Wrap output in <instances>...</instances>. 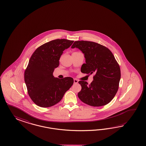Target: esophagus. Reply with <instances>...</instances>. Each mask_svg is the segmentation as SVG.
I'll list each match as a JSON object with an SVG mask.
<instances>
[{
    "label": "esophagus",
    "instance_id": "obj_1",
    "mask_svg": "<svg viewBox=\"0 0 146 146\" xmlns=\"http://www.w3.org/2000/svg\"><path fill=\"white\" fill-rule=\"evenodd\" d=\"M74 84H78V80L77 79H74Z\"/></svg>",
    "mask_w": 146,
    "mask_h": 146
}]
</instances>
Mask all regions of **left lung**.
I'll return each mask as SVG.
<instances>
[{"instance_id": "1", "label": "left lung", "mask_w": 146, "mask_h": 146, "mask_svg": "<svg viewBox=\"0 0 146 146\" xmlns=\"http://www.w3.org/2000/svg\"><path fill=\"white\" fill-rule=\"evenodd\" d=\"M75 48L82 52L86 59L81 72L89 75L95 74L90 84L84 81H79L82 89L78 97L90 106L106 105L115 97L121 77L119 66L114 56L106 46L93 42L75 41L71 46Z\"/></svg>"}]
</instances>
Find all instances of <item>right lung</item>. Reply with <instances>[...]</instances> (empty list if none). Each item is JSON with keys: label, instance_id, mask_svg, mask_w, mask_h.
Wrapping results in <instances>:
<instances>
[{"label": "right lung", "instance_id": "obj_1", "mask_svg": "<svg viewBox=\"0 0 146 146\" xmlns=\"http://www.w3.org/2000/svg\"><path fill=\"white\" fill-rule=\"evenodd\" d=\"M73 42L53 40L40 46L32 54L24 76L28 93L37 106L48 108L56 104L73 84L72 78L60 79L53 75L63 51Z\"/></svg>", "mask_w": 146, "mask_h": 146}]
</instances>
